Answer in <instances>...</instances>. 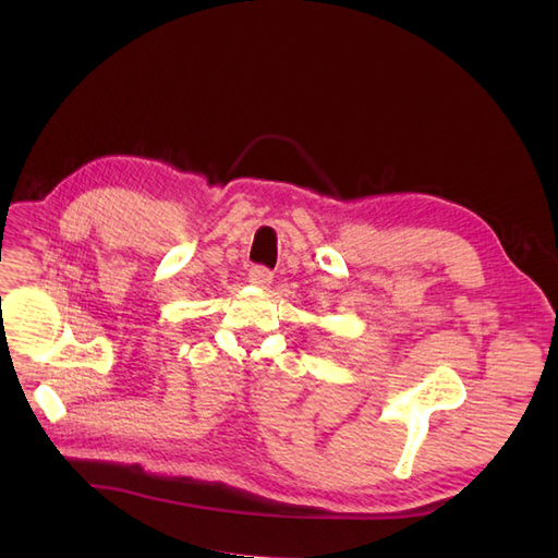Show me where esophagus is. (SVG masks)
Returning a JSON list of instances; mask_svg holds the SVG:
<instances>
[{"mask_svg":"<svg viewBox=\"0 0 558 558\" xmlns=\"http://www.w3.org/2000/svg\"><path fill=\"white\" fill-rule=\"evenodd\" d=\"M248 281L253 286H258V289H267V286L272 283V272H269V269L263 265H256L248 269Z\"/></svg>","mask_w":558,"mask_h":558,"instance_id":"esophagus-1","label":"esophagus"}]
</instances>
